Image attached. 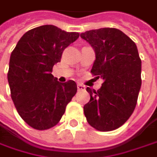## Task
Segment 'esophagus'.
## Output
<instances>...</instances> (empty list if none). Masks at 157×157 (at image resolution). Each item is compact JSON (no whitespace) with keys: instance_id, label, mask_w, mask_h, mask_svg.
<instances>
[{"instance_id":"esophagus-1","label":"esophagus","mask_w":157,"mask_h":157,"mask_svg":"<svg viewBox=\"0 0 157 157\" xmlns=\"http://www.w3.org/2000/svg\"><path fill=\"white\" fill-rule=\"evenodd\" d=\"M77 89H78V90H85L86 88L82 84H77Z\"/></svg>"}]
</instances>
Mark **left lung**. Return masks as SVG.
I'll return each instance as SVG.
<instances>
[{
    "instance_id": "8db88e82",
    "label": "left lung",
    "mask_w": 157,
    "mask_h": 157,
    "mask_svg": "<svg viewBox=\"0 0 157 157\" xmlns=\"http://www.w3.org/2000/svg\"><path fill=\"white\" fill-rule=\"evenodd\" d=\"M94 49L90 73L104 82L99 90L87 87L90 99L83 106L90 126L100 132L121 127L133 113L141 86V59L135 42L116 28L81 33Z\"/></svg>"
}]
</instances>
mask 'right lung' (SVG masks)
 <instances>
[{
  "instance_id": "right-lung-1",
  "label": "right lung",
  "mask_w": 157,
  "mask_h": 157,
  "mask_svg": "<svg viewBox=\"0 0 157 157\" xmlns=\"http://www.w3.org/2000/svg\"><path fill=\"white\" fill-rule=\"evenodd\" d=\"M79 33L45 25L26 32L11 52L8 72L10 96L17 113L39 131L54 127L77 91L75 81L58 82L51 72Z\"/></svg>"
}]
</instances>
